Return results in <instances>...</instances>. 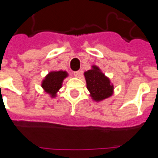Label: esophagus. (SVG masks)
Masks as SVG:
<instances>
[{"instance_id":"obj_1","label":"esophagus","mask_w":158,"mask_h":158,"mask_svg":"<svg viewBox=\"0 0 158 158\" xmlns=\"http://www.w3.org/2000/svg\"><path fill=\"white\" fill-rule=\"evenodd\" d=\"M81 75H82L81 70H77V71H75V72H74V75H75V77H79Z\"/></svg>"}]
</instances>
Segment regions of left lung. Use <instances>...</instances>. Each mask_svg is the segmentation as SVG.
I'll return each instance as SVG.
<instances>
[{
	"mask_svg": "<svg viewBox=\"0 0 158 158\" xmlns=\"http://www.w3.org/2000/svg\"><path fill=\"white\" fill-rule=\"evenodd\" d=\"M87 88L90 92L92 99L95 101L108 98L113 94V85L110 84L108 78L100 71L97 66H93V69L84 73Z\"/></svg>",
	"mask_w": 158,
	"mask_h": 158,
	"instance_id": "8db88e82",
	"label": "left lung"
}]
</instances>
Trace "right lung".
<instances>
[{
    "label": "right lung",
    "instance_id": "1",
    "mask_svg": "<svg viewBox=\"0 0 158 158\" xmlns=\"http://www.w3.org/2000/svg\"><path fill=\"white\" fill-rule=\"evenodd\" d=\"M67 76L66 71H52L50 72L42 83V88L46 92L55 97L57 91L61 88L63 79Z\"/></svg>",
    "mask_w": 158,
    "mask_h": 158
}]
</instances>
